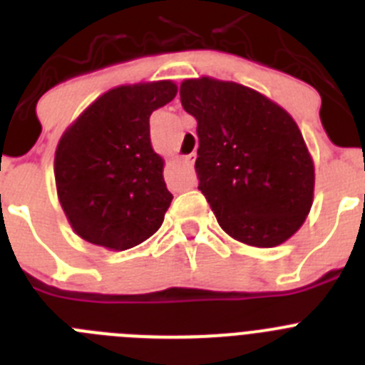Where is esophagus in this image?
Returning <instances> with one entry per match:
<instances>
[{
  "label": "esophagus",
  "mask_w": 365,
  "mask_h": 365,
  "mask_svg": "<svg viewBox=\"0 0 365 365\" xmlns=\"http://www.w3.org/2000/svg\"><path fill=\"white\" fill-rule=\"evenodd\" d=\"M193 160H195V155H190V157H186V159H185V163L188 164V166H192Z\"/></svg>",
  "instance_id": "esophagus-1"
}]
</instances>
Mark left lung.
Here are the masks:
<instances>
[{"instance_id":"1","label":"left lung","mask_w":365,"mask_h":365,"mask_svg":"<svg viewBox=\"0 0 365 365\" xmlns=\"http://www.w3.org/2000/svg\"><path fill=\"white\" fill-rule=\"evenodd\" d=\"M197 120L199 190L219 227L272 248L299 230L314 199V160L294 118L252 87L212 76L180 83Z\"/></svg>"}]
</instances>
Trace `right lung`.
I'll return each mask as SVG.
<instances>
[{
    "mask_svg": "<svg viewBox=\"0 0 365 365\" xmlns=\"http://www.w3.org/2000/svg\"><path fill=\"white\" fill-rule=\"evenodd\" d=\"M177 95L173 80L117 86L87 106L58 140V201L74 234L128 250L159 230L173 195L155 153L150 117Z\"/></svg>",
    "mask_w": 365,
    "mask_h": 365,
    "instance_id": "right-lung-1",
    "label": "right lung"
}]
</instances>
